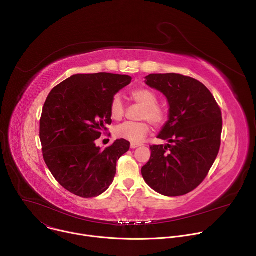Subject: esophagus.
<instances>
[{
  "label": "esophagus",
  "instance_id": "obj_1",
  "mask_svg": "<svg viewBox=\"0 0 256 256\" xmlns=\"http://www.w3.org/2000/svg\"><path fill=\"white\" fill-rule=\"evenodd\" d=\"M142 144H134V142H132L130 144V148L132 149H136V148H138V147H140Z\"/></svg>",
  "mask_w": 256,
  "mask_h": 256
}]
</instances>
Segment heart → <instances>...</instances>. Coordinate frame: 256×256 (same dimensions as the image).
Masks as SVG:
<instances>
[{
	"label": "heart",
	"mask_w": 256,
	"mask_h": 256,
	"mask_svg": "<svg viewBox=\"0 0 256 256\" xmlns=\"http://www.w3.org/2000/svg\"><path fill=\"white\" fill-rule=\"evenodd\" d=\"M132 98L144 107L140 120H148L154 126H161L166 120V112L157 105L156 94L147 88H138L132 92ZM124 105L120 95H116L110 103V116L112 120H120L124 116ZM150 132V126L147 122H124L116 128L114 134L120 138L126 140L134 144L140 142Z\"/></svg>",
	"instance_id": "heart-1"
}]
</instances>
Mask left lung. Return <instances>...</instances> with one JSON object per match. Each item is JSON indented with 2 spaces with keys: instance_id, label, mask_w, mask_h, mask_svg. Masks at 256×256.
<instances>
[{
  "instance_id": "1",
  "label": "left lung",
  "mask_w": 256,
  "mask_h": 256,
  "mask_svg": "<svg viewBox=\"0 0 256 256\" xmlns=\"http://www.w3.org/2000/svg\"><path fill=\"white\" fill-rule=\"evenodd\" d=\"M144 83L166 97L169 112L157 136L168 144L151 146L142 178L162 196L186 194L202 184L220 150L221 109L210 90L194 78L151 74Z\"/></svg>"
}]
</instances>
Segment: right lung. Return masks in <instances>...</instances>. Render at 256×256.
I'll return each instance as SVG.
<instances>
[{"label":"right lung","mask_w":256,"mask_h":256,"mask_svg":"<svg viewBox=\"0 0 256 256\" xmlns=\"http://www.w3.org/2000/svg\"><path fill=\"white\" fill-rule=\"evenodd\" d=\"M130 82L128 75L77 74L48 94L40 130L44 159L70 192L94 198L112 184L116 162L130 150V142L116 140L102 150L95 140L112 124V98Z\"/></svg>","instance_id":"right-lung-1"}]
</instances>
